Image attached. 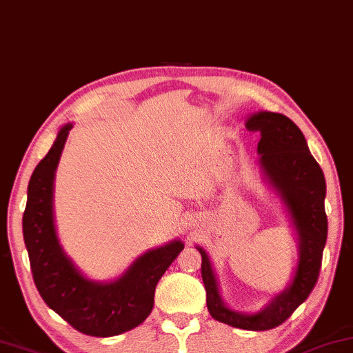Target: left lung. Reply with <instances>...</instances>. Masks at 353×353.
Returning a JSON list of instances; mask_svg holds the SVG:
<instances>
[{"mask_svg":"<svg viewBox=\"0 0 353 353\" xmlns=\"http://www.w3.org/2000/svg\"><path fill=\"white\" fill-rule=\"evenodd\" d=\"M245 128L261 134L256 148L260 154L258 168L266 185L283 201L297 237L299 256L292 279L260 312H237L221 297L208 253L199 245L196 250L201 255V279L211 316L239 330L268 331L283 324L307 300L318 281L327 237V218L324 213L326 181L316 159L310 153L302 130L288 116L258 111L247 117Z\"/></svg>","mask_w":353,"mask_h":353,"instance_id":"obj_1","label":"left lung"}]
</instances>
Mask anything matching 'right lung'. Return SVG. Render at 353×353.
Listing matches in <instances>:
<instances>
[{"mask_svg":"<svg viewBox=\"0 0 353 353\" xmlns=\"http://www.w3.org/2000/svg\"><path fill=\"white\" fill-rule=\"evenodd\" d=\"M72 124L59 129L53 147L37 164L22 218L32 274L48 307L83 334L111 337L134 330L153 310L154 288L184 250L179 239L150 248L112 281L87 278L59 243L54 225V174Z\"/></svg>","mask_w":353,"mask_h":353,"instance_id":"add662e5","label":"right lung"}]
</instances>
